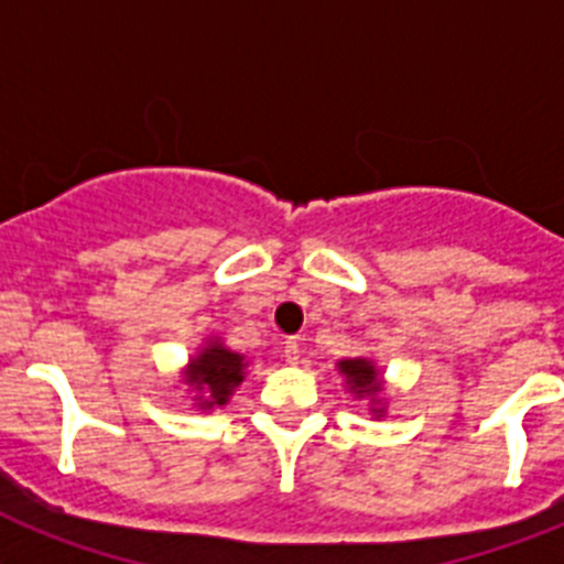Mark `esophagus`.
Segmentation results:
<instances>
[{
	"label": "esophagus",
	"instance_id": "34e87169",
	"mask_svg": "<svg viewBox=\"0 0 564 564\" xmlns=\"http://www.w3.org/2000/svg\"><path fill=\"white\" fill-rule=\"evenodd\" d=\"M282 356H285L288 364H299V341H296V338H288L285 347H282Z\"/></svg>",
	"mask_w": 564,
	"mask_h": 564
}]
</instances>
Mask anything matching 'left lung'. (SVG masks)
Instances as JSON below:
<instances>
[{
    "label": "left lung",
    "mask_w": 564,
    "mask_h": 564,
    "mask_svg": "<svg viewBox=\"0 0 564 564\" xmlns=\"http://www.w3.org/2000/svg\"><path fill=\"white\" fill-rule=\"evenodd\" d=\"M338 370L347 376V383H350L358 395H361V392L372 395V392L381 390L376 367H372V361H367V358H347V361L338 364Z\"/></svg>",
    "instance_id": "obj_1"
}]
</instances>
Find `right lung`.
I'll return each instance as SVG.
<instances>
[{
  "instance_id": "right-lung-1",
  "label": "right lung",
  "mask_w": 564,
  "mask_h": 564,
  "mask_svg": "<svg viewBox=\"0 0 564 564\" xmlns=\"http://www.w3.org/2000/svg\"><path fill=\"white\" fill-rule=\"evenodd\" d=\"M242 356L226 350L220 344H212L200 356L194 358L192 367H188L186 381L200 387L206 392V403L203 406H214V403H226L231 390L242 381Z\"/></svg>"
}]
</instances>
